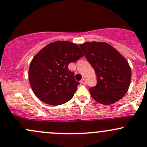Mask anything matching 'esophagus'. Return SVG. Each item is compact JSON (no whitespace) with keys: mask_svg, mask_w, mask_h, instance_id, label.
Returning a JSON list of instances; mask_svg holds the SVG:
<instances>
[{"mask_svg":"<svg viewBox=\"0 0 147 147\" xmlns=\"http://www.w3.org/2000/svg\"><path fill=\"white\" fill-rule=\"evenodd\" d=\"M81 83L82 84H86V80L85 79H82V80H81Z\"/></svg>","mask_w":147,"mask_h":147,"instance_id":"esophagus-1","label":"esophagus"}]
</instances>
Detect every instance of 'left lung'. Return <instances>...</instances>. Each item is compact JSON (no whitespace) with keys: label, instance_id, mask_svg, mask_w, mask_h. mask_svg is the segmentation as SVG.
Listing matches in <instances>:
<instances>
[{"label":"left lung","instance_id":"8db88e82","mask_svg":"<svg viewBox=\"0 0 147 147\" xmlns=\"http://www.w3.org/2000/svg\"><path fill=\"white\" fill-rule=\"evenodd\" d=\"M79 47L97 76V85L89 88L91 97L104 105L122 99L131 79V67L126 59L105 42H85Z\"/></svg>","mask_w":147,"mask_h":147}]
</instances>
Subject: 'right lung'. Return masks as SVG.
<instances>
[{"instance_id":"add662e5","label":"right lung","mask_w":147,"mask_h":147,"mask_svg":"<svg viewBox=\"0 0 147 147\" xmlns=\"http://www.w3.org/2000/svg\"><path fill=\"white\" fill-rule=\"evenodd\" d=\"M83 56L78 45L66 41L52 42L37 52L28 72L30 84L37 98L53 106L71 99L79 84L68 65Z\"/></svg>"}]
</instances>
